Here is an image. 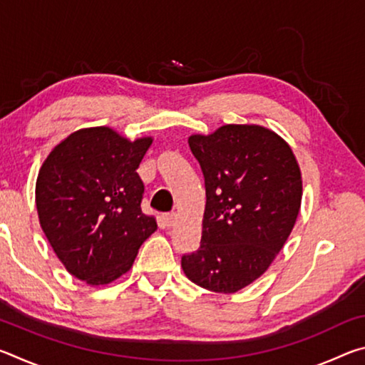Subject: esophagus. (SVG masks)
I'll return each mask as SVG.
<instances>
[{"instance_id":"1","label":"esophagus","mask_w":365,"mask_h":365,"mask_svg":"<svg viewBox=\"0 0 365 365\" xmlns=\"http://www.w3.org/2000/svg\"><path fill=\"white\" fill-rule=\"evenodd\" d=\"M163 219H164V224H165V227H174L175 225V222H177V214H174V212H169V214H164L163 215Z\"/></svg>"}]
</instances>
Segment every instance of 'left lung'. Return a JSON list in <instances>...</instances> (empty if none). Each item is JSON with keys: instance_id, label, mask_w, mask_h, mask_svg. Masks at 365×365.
Wrapping results in <instances>:
<instances>
[{"instance_id": "1", "label": "left lung", "mask_w": 365, "mask_h": 365, "mask_svg": "<svg viewBox=\"0 0 365 365\" xmlns=\"http://www.w3.org/2000/svg\"><path fill=\"white\" fill-rule=\"evenodd\" d=\"M206 187L197 251L182 256L188 279L215 293H237L270 267L292 233L302 197L292 148L261 125H222L191 135Z\"/></svg>"}]
</instances>
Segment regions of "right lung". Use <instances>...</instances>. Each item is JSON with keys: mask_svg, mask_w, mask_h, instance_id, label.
Listing matches in <instances>:
<instances>
[{"mask_svg": "<svg viewBox=\"0 0 365 365\" xmlns=\"http://www.w3.org/2000/svg\"><path fill=\"white\" fill-rule=\"evenodd\" d=\"M153 138L130 141L109 127L80 128L53 148L35 187L40 225L69 274L108 285L130 270L158 224L141 211L137 169Z\"/></svg>", "mask_w": 365, "mask_h": 365, "instance_id": "obj_1", "label": "right lung"}]
</instances>
